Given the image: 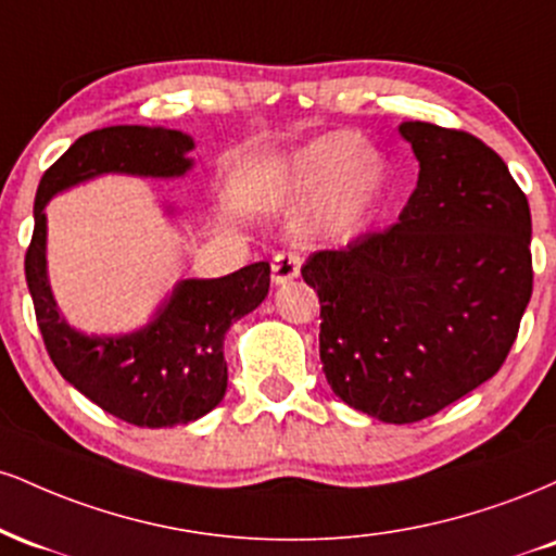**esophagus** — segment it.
Segmentation results:
<instances>
[{
  "instance_id": "esophagus-1",
  "label": "esophagus",
  "mask_w": 556,
  "mask_h": 556,
  "mask_svg": "<svg viewBox=\"0 0 556 556\" xmlns=\"http://www.w3.org/2000/svg\"><path fill=\"white\" fill-rule=\"evenodd\" d=\"M300 274V256L295 253H277L271 258V282L287 285Z\"/></svg>"
}]
</instances>
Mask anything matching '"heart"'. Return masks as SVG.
Segmentation results:
<instances>
[{
  "mask_svg": "<svg viewBox=\"0 0 556 556\" xmlns=\"http://www.w3.org/2000/svg\"><path fill=\"white\" fill-rule=\"evenodd\" d=\"M387 156L361 146L350 130L324 132L292 154L266 188L264 201L274 212H295L316 199L311 227L324 238L358 235L389 193Z\"/></svg>",
  "mask_w": 556,
  "mask_h": 556,
  "instance_id": "1",
  "label": "heart"
}]
</instances>
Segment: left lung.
Listing matches in <instances>:
<instances>
[{
	"label": "left lung",
	"instance_id": "8db88e82",
	"mask_svg": "<svg viewBox=\"0 0 556 556\" xmlns=\"http://www.w3.org/2000/svg\"><path fill=\"white\" fill-rule=\"evenodd\" d=\"M418 185L400 219L303 264L321 303L324 376L342 402L416 424L502 368L533 292L531 208L500 154L402 123Z\"/></svg>",
	"mask_w": 556,
	"mask_h": 556
}]
</instances>
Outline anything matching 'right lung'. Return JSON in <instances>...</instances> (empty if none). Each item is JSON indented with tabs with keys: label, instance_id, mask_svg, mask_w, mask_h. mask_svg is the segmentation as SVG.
<instances>
[{
	"label": "right lung",
	"instance_id": "obj_1",
	"mask_svg": "<svg viewBox=\"0 0 556 556\" xmlns=\"http://www.w3.org/2000/svg\"><path fill=\"white\" fill-rule=\"evenodd\" d=\"M188 132L149 125H114L75 140L43 172L34 203V238L25 282L49 358L62 379L125 424L140 429L190 424L227 392L225 337L238 318L269 295V261L216 279H180L149 324L127 334H86L56 305L47 269V203L62 190L101 175L185 177L193 169ZM175 214V206H167Z\"/></svg>",
	"mask_w": 556,
	"mask_h": 556
}]
</instances>
